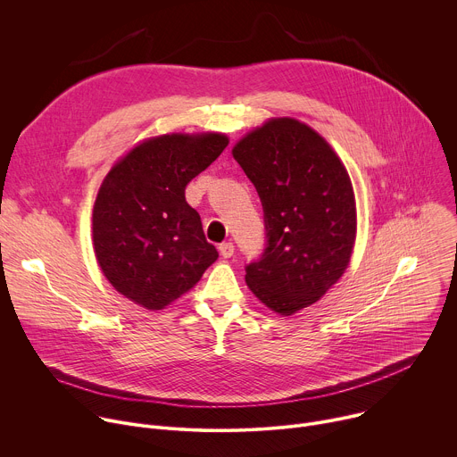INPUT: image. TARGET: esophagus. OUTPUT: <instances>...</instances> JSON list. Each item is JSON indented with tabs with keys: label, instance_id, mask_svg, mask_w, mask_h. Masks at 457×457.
Here are the masks:
<instances>
[{
	"label": "esophagus",
	"instance_id": "34e87169",
	"mask_svg": "<svg viewBox=\"0 0 457 457\" xmlns=\"http://www.w3.org/2000/svg\"><path fill=\"white\" fill-rule=\"evenodd\" d=\"M219 251L224 258H231L235 254V245H233V242H224L219 245Z\"/></svg>",
	"mask_w": 457,
	"mask_h": 457
}]
</instances>
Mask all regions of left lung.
Listing matches in <instances>:
<instances>
[{
  "label": "left lung",
  "instance_id": "left-lung-1",
  "mask_svg": "<svg viewBox=\"0 0 457 457\" xmlns=\"http://www.w3.org/2000/svg\"><path fill=\"white\" fill-rule=\"evenodd\" d=\"M231 152L258 191L268 229V247L245 268V284L266 307L291 316L349 268L358 229L349 171L333 146L295 117L268 119Z\"/></svg>",
  "mask_w": 457,
  "mask_h": 457
}]
</instances>
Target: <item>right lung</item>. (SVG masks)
<instances>
[{"label":"right lung","instance_id":"1","mask_svg":"<svg viewBox=\"0 0 457 457\" xmlns=\"http://www.w3.org/2000/svg\"><path fill=\"white\" fill-rule=\"evenodd\" d=\"M228 145L220 132H173L137 143L110 168L94 203L92 244L117 293L161 311L219 258L184 189Z\"/></svg>","mask_w":457,"mask_h":457}]
</instances>
